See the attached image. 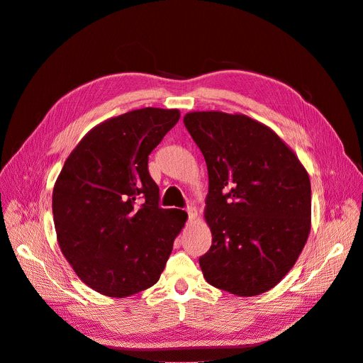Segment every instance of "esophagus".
Segmentation results:
<instances>
[{"mask_svg": "<svg viewBox=\"0 0 363 363\" xmlns=\"http://www.w3.org/2000/svg\"><path fill=\"white\" fill-rule=\"evenodd\" d=\"M186 213H188V222L189 223H193L197 219V208L194 206H188Z\"/></svg>", "mask_w": 363, "mask_h": 363, "instance_id": "34e87169", "label": "esophagus"}]
</instances>
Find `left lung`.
Returning <instances> with one entry per match:
<instances>
[{
    "mask_svg": "<svg viewBox=\"0 0 363 363\" xmlns=\"http://www.w3.org/2000/svg\"><path fill=\"white\" fill-rule=\"evenodd\" d=\"M184 123L207 164L206 281L240 297L269 291L311 233L308 170L275 130L245 114L189 111Z\"/></svg>",
    "mask_w": 363,
    "mask_h": 363,
    "instance_id": "8db88e82",
    "label": "left lung"
}]
</instances>
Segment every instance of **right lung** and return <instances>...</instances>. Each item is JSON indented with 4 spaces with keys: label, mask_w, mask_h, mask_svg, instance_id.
I'll return each instance as SVG.
<instances>
[{
    "label": "right lung",
    "mask_w": 363,
    "mask_h": 363,
    "mask_svg": "<svg viewBox=\"0 0 363 363\" xmlns=\"http://www.w3.org/2000/svg\"><path fill=\"white\" fill-rule=\"evenodd\" d=\"M178 108L145 107L94 126L52 189L57 241L89 289L129 297L155 285L188 215L159 207L148 155L177 125Z\"/></svg>",
    "instance_id": "1"
}]
</instances>
